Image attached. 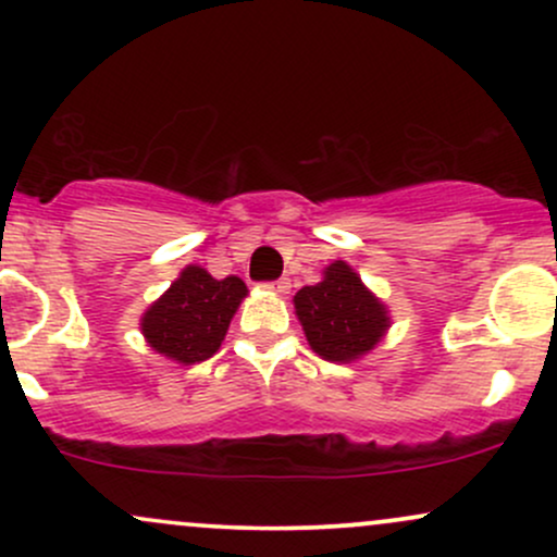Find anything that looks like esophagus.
<instances>
[{
	"label": "esophagus",
	"instance_id": "1",
	"mask_svg": "<svg viewBox=\"0 0 557 557\" xmlns=\"http://www.w3.org/2000/svg\"><path fill=\"white\" fill-rule=\"evenodd\" d=\"M270 290L277 293V296H287V293H290V280H287V277L274 280V283L270 285Z\"/></svg>",
	"mask_w": 557,
	"mask_h": 557
}]
</instances>
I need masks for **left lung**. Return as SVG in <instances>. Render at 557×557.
Returning <instances> with one entry per match:
<instances>
[{
	"label": "left lung",
	"mask_w": 557,
	"mask_h": 557,
	"mask_svg": "<svg viewBox=\"0 0 557 557\" xmlns=\"http://www.w3.org/2000/svg\"><path fill=\"white\" fill-rule=\"evenodd\" d=\"M293 309L311 350L332 363H354L372 354L393 324L385 300L343 259L324 267L317 285L300 287Z\"/></svg>",
	"instance_id": "1"
}]
</instances>
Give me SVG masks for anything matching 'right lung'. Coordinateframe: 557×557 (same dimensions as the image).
Instances as JSON below:
<instances>
[{
    "mask_svg": "<svg viewBox=\"0 0 557 557\" xmlns=\"http://www.w3.org/2000/svg\"><path fill=\"white\" fill-rule=\"evenodd\" d=\"M248 287L230 274L216 280L203 267L188 264L175 283L140 317V335L164 359L190 367L220 350L230 322Z\"/></svg>",
    "mask_w": 557,
    "mask_h": 557,
    "instance_id": "add662e5",
    "label": "right lung"
}]
</instances>
